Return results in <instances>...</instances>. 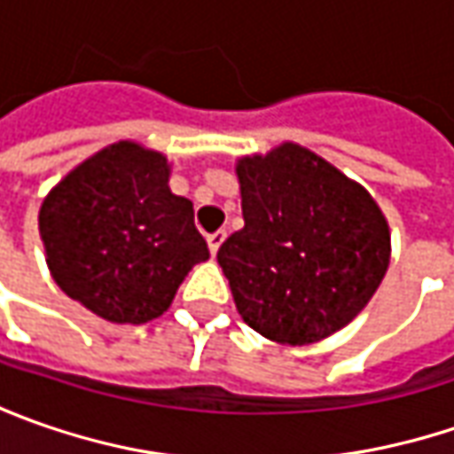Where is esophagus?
<instances>
[{
  "mask_svg": "<svg viewBox=\"0 0 454 454\" xmlns=\"http://www.w3.org/2000/svg\"><path fill=\"white\" fill-rule=\"evenodd\" d=\"M227 239V232L224 230H219V232H215V235L207 237V245H209V253H212V257L219 253V247H222V242Z\"/></svg>",
  "mask_w": 454,
  "mask_h": 454,
  "instance_id": "1",
  "label": "esophagus"
}]
</instances>
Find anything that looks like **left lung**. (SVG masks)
Masks as SVG:
<instances>
[{
    "label": "left lung",
    "mask_w": 454,
    "mask_h": 454,
    "mask_svg": "<svg viewBox=\"0 0 454 454\" xmlns=\"http://www.w3.org/2000/svg\"><path fill=\"white\" fill-rule=\"evenodd\" d=\"M237 179L245 227L217 260L242 321L283 346L348 325L389 268L392 235L374 197L290 141L242 156Z\"/></svg>",
    "instance_id": "left-lung-1"
}]
</instances>
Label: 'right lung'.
<instances>
[{"instance_id":"1","label":"right lung","mask_w":454,"mask_h":454,"mask_svg":"<svg viewBox=\"0 0 454 454\" xmlns=\"http://www.w3.org/2000/svg\"><path fill=\"white\" fill-rule=\"evenodd\" d=\"M168 161L136 141L93 153L40 207L47 268L60 290L111 323H149L209 260L192 201L171 194Z\"/></svg>"}]
</instances>
